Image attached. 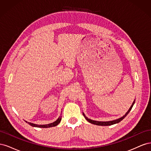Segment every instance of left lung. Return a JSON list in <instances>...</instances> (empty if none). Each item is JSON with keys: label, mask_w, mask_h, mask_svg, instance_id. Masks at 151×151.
<instances>
[{"label": "left lung", "mask_w": 151, "mask_h": 151, "mask_svg": "<svg viewBox=\"0 0 151 151\" xmlns=\"http://www.w3.org/2000/svg\"><path fill=\"white\" fill-rule=\"evenodd\" d=\"M135 99L133 103H132V106H130V108L129 109V111H128L125 113V115H123L122 117H121V118H118V119L115 120L109 121V122H98V121H96V120H93L89 119V118H88V117H87V116L84 115V113H83V115H84V118L86 119V120L88 121V122H89V123H92V124L96 125H101V126H108V125H111L115 124V123H119L120 122H121V121L123 119V118H124L128 115V114H129V113L130 112V111L132 109V107H133L134 104V103H135Z\"/></svg>", "instance_id": "obj_1"}]
</instances>
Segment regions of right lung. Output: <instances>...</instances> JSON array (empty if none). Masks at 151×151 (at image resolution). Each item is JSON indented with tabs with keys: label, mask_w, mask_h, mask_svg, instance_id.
I'll list each match as a JSON object with an SVG mask.
<instances>
[{
	"label": "right lung",
	"mask_w": 151,
	"mask_h": 151,
	"mask_svg": "<svg viewBox=\"0 0 151 151\" xmlns=\"http://www.w3.org/2000/svg\"><path fill=\"white\" fill-rule=\"evenodd\" d=\"M62 120V116H60L58 117V119L55 121L53 123H49V124H47V125H37V124H35V123H30V122H26V123H28L29 125H30L32 127H40V128H49V127H55L57 126L59 123Z\"/></svg>",
	"instance_id": "add662e5"
}]
</instances>
